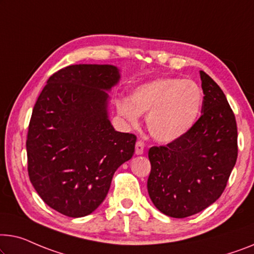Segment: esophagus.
Instances as JSON below:
<instances>
[{
    "mask_svg": "<svg viewBox=\"0 0 254 254\" xmlns=\"http://www.w3.org/2000/svg\"><path fill=\"white\" fill-rule=\"evenodd\" d=\"M143 142L141 140H139V141L135 142V154L137 155H142L143 154Z\"/></svg>",
    "mask_w": 254,
    "mask_h": 254,
    "instance_id": "obj_1",
    "label": "esophagus"
}]
</instances>
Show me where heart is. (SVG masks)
I'll return each instance as SVG.
<instances>
[{
  "label": "heart",
  "mask_w": 254,
  "mask_h": 254,
  "mask_svg": "<svg viewBox=\"0 0 254 254\" xmlns=\"http://www.w3.org/2000/svg\"><path fill=\"white\" fill-rule=\"evenodd\" d=\"M203 92L192 79L160 77L131 91L127 99L116 101V109L131 126L147 115V128L156 141L169 143L186 135L197 122Z\"/></svg>",
  "instance_id": "obj_1"
}]
</instances>
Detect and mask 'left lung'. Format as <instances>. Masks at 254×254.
Here are the masks:
<instances>
[{"label": "left lung", "mask_w": 254, "mask_h": 254, "mask_svg": "<svg viewBox=\"0 0 254 254\" xmlns=\"http://www.w3.org/2000/svg\"><path fill=\"white\" fill-rule=\"evenodd\" d=\"M199 75L202 116L181 139L148 151L149 197L172 218L190 217L213 204L237 160L235 115L220 86L205 71Z\"/></svg>", "instance_id": "left-lung-1"}]
</instances>
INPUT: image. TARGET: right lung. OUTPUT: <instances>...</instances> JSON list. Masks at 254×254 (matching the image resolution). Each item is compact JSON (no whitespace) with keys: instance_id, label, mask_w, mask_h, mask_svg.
<instances>
[{"instance_id":"add662e5","label":"right lung","mask_w":254,"mask_h":254,"mask_svg":"<svg viewBox=\"0 0 254 254\" xmlns=\"http://www.w3.org/2000/svg\"><path fill=\"white\" fill-rule=\"evenodd\" d=\"M120 79L113 65L68 66L48 79L34 106L26 141L30 183L67 217L92 213L133 156L137 137L116 131L108 117V92Z\"/></svg>"}]
</instances>
